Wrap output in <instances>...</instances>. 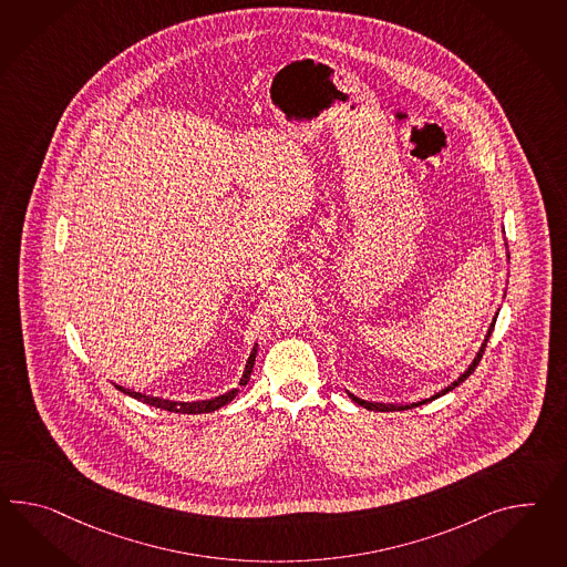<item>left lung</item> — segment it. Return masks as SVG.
Segmentation results:
<instances>
[{"label":"left lung","mask_w":567,"mask_h":567,"mask_svg":"<svg viewBox=\"0 0 567 567\" xmlns=\"http://www.w3.org/2000/svg\"><path fill=\"white\" fill-rule=\"evenodd\" d=\"M495 319H497V312H495L494 320H492V324H489V329H487V334H485V341L481 343L480 351H477V355H475V360L468 363V368H466L465 372L461 374V377L456 378V380H452L449 386H444L442 391L434 392L432 396H427V399H420V401H415V403H370V401H363V399H358L355 394H351L348 391L349 396L358 403V405L365 406V409H370V411H403V409H413V406L425 405V403H430V401H434L437 396H442V394H446V392H451L452 389H456L461 382H465L466 378L471 377L473 372H475V368L480 365L481 358H483V351L487 348V341H489V337H492V331H494Z\"/></svg>","instance_id":"obj_1"}]
</instances>
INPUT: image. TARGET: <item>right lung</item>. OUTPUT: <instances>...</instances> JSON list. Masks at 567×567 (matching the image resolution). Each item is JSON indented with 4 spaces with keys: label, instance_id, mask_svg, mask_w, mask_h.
I'll use <instances>...</instances> for the list:
<instances>
[{
    "label": "right lung",
    "instance_id": "obj_1",
    "mask_svg": "<svg viewBox=\"0 0 567 567\" xmlns=\"http://www.w3.org/2000/svg\"><path fill=\"white\" fill-rule=\"evenodd\" d=\"M257 343H255V348L250 351V355H248L247 365H245V372H243V377H240V382H238V386H245L248 382V378H250V372H252V365H255V358H257ZM118 391L123 392V394H130L133 399H137V401H142V403H146V405L158 406V409H164V411H173V413H212V411H216L219 406L226 405V403H230L234 396L238 394V389H233V391L224 392V394H219V396H214V399H207V401H195V403H178V401H168V399H161V396H150V394H144V392H135L130 391V389H123V386H118L115 384Z\"/></svg>",
    "mask_w": 567,
    "mask_h": 567
}]
</instances>
